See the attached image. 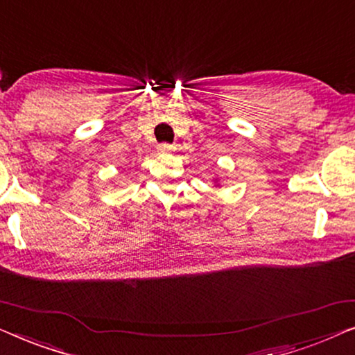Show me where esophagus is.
Here are the masks:
<instances>
[{
  "label": "esophagus",
  "instance_id": "1",
  "mask_svg": "<svg viewBox=\"0 0 355 355\" xmlns=\"http://www.w3.org/2000/svg\"><path fill=\"white\" fill-rule=\"evenodd\" d=\"M157 148H158L159 153H166V152H173L174 145H171V144H159Z\"/></svg>",
  "mask_w": 355,
  "mask_h": 355
}]
</instances>
